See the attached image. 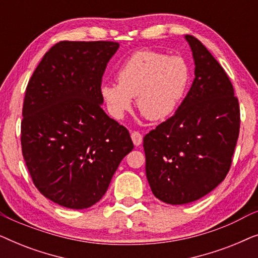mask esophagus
Segmentation results:
<instances>
[{
  "instance_id": "obj_1",
  "label": "esophagus",
  "mask_w": 258,
  "mask_h": 258,
  "mask_svg": "<svg viewBox=\"0 0 258 258\" xmlns=\"http://www.w3.org/2000/svg\"><path fill=\"white\" fill-rule=\"evenodd\" d=\"M132 140H133V142L136 147L141 146V144H142V141H143L142 134L139 133V132H133L132 133Z\"/></svg>"
}]
</instances>
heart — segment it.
Instances as JSON below:
<instances>
[{
    "label": "heart",
    "mask_w": 258,
    "mask_h": 258,
    "mask_svg": "<svg viewBox=\"0 0 258 258\" xmlns=\"http://www.w3.org/2000/svg\"><path fill=\"white\" fill-rule=\"evenodd\" d=\"M116 82L105 81L100 94L112 117L121 119L133 104L150 121L170 116L184 96L190 81L189 64L182 56L137 50L116 70Z\"/></svg>",
    "instance_id": "b5f03b06"
}]
</instances>
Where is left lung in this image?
Returning <instances> with one entry per match:
<instances>
[{
    "mask_svg": "<svg viewBox=\"0 0 258 258\" xmlns=\"http://www.w3.org/2000/svg\"><path fill=\"white\" fill-rule=\"evenodd\" d=\"M195 79L177 110L143 139L151 191L168 204L200 200L225 178L239 124V104L227 73L210 51L185 35Z\"/></svg>",
    "mask_w": 258,
    "mask_h": 258,
    "instance_id": "1",
    "label": "left lung"
}]
</instances>
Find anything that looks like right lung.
<instances>
[{"instance_id": "add662e5", "label": "right lung", "mask_w": 258, "mask_h": 258, "mask_svg": "<svg viewBox=\"0 0 258 258\" xmlns=\"http://www.w3.org/2000/svg\"><path fill=\"white\" fill-rule=\"evenodd\" d=\"M118 47L110 41H61L28 82L23 158L38 191L62 207L97 203L134 148L128 129L101 108L102 76Z\"/></svg>"}]
</instances>
